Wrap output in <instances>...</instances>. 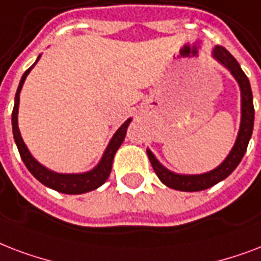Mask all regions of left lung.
Segmentation results:
<instances>
[{
    "instance_id": "obj_1",
    "label": "left lung",
    "mask_w": 261,
    "mask_h": 261,
    "mask_svg": "<svg viewBox=\"0 0 261 261\" xmlns=\"http://www.w3.org/2000/svg\"><path fill=\"white\" fill-rule=\"evenodd\" d=\"M213 57L214 60H217L222 66H225L226 69L229 70L240 86V91H241V122H240L237 139H236L233 148L229 152V155L226 156L225 161L219 166L207 171V173H203V174H178V173L169 170L159 162L156 156L152 153V151L147 148L149 162L152 165L158 178L166 187L175 189V191H204V189L214 187L215 184L227 178L236 170V167L240 165L241 159L244 158L250 137H252V132H253V95H252V90H250L249 80L246 77V74L242 72L237 60L225 47L215 46L213 50Z\"/></svg>"
}]
</instances>
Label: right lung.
Masks as SVG:
<instances>
[{
	"label": "right lung",
	"mask_w": 261,
	"mask_h": 261,
	"mask_svg": "<svg viewBox=\"0 0 261 261\" xmlns=\"http://www.w3.org/2000/svg\"><path fill=\"white\" fill-rule=\"evenodd\" d=\"M39 57L36 58V61L34 62V65L31 68H28L24 74L21 76L20 84L17 87L15 96V108L12 112V130H13V137H15V143L19 149L20 156L23 159L24 165L27 167L30 173L35 177L39 182L46 185L47 188H51L54 191L61 192V193H66V195H82V193H87L99 188L100 185L106 182V179L110 175L113 166V159L116 155L117 149L120 148L122 141L126 135V129H128L129 124L132 118H128L124 124L121 125L120 128L117 129V132L114 133V136L112 137V140L109 143V145L105 149L102 158L99 161V163L94 169H91L90 171L86 173H57L44 167L43 165H40L30 152V149L27 148V145L23 141V137L20 135L19 125H17V114H19V103H20V91L23 88V84L25 82V79L30 74L31 69L35 66V64L39 61Z\"/></svg>",
	"instance_id": "add662e5"
}]
</instances>
